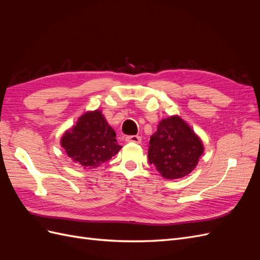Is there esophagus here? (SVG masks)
<instances>
[{
	"label": "esophagus",
	"mask_w": 260,
	"mask_h": 260,
	"mask_svg": "<svg viewBox=\"0 0 260 260\" xmlns=\"http://www.w3.org/2000/svg\"><path fill=\"white\" fill-rule=\"evenodd\" d=\"M125 142L139 144V143H141V138L139 136H128V137H125Z\"/></svg>",
	"instance_id": "1"
}]
</instances>
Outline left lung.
Segmentation results:
<instances>
[{"label": "left lung", "instance_id": "1", "mask_svg": "<svg viewBox=\"0 0 260 260\" xmlns=\"http://www.w3.org/2000/svg\"><path fill=\"white\" fill-rule=\"evenodd\" d=\"M204 153V144L178 115L161 119L148 144V161L162 178L180 179L194 170Z\"/></svg>", "mask_w": 260, "mask_h": 260}]
</instances>
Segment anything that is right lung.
Wrapping results in <instances>:
<instances>
[{"mask_svg": "<svg viewBox=\"0 0 260 260\" xmlns=\"http://www.w3.org/2000/svg\"><path fill=\"white\" fill-rule=\"evenodd\" d=\"M68 157L83 169H91L108 161L121 149L116 132L100 109L85 112L60 139Z\"/></svg>", "mask_w": 260, "mask_h": 260, "instance_id": "right-lung-1", "label": "right lung"}]
</instances>
